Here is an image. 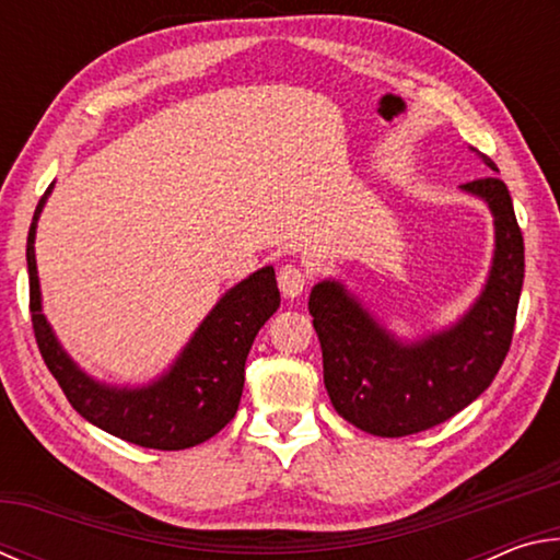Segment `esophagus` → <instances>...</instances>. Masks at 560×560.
<instances>
[{"instance_id": "obj_1", "label": "esophagus", "mask_w": 560, "mask_h": 560, "mask_svg": "<svg viewBox=\"0 0 560 560\" xmlns=\"http://www.w3.org/2000/svg\"><path fill=\"white\" fill-rule=\"evenodd\" d=\"M279 289L287 299H296L306 289V273L296 267H281L279 269Z\"/></svg>"}]
</instances>
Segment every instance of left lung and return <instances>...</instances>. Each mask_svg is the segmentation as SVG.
Returning a JSON list of instances; mask_svg holds the SVG:
<instances>
[{
    "label": "left lung",
    "mask_w": 560,
    "mask_h": 560,
    "mask_svg": "<svg viewBox=\"0 0 560 560\" xmlns=\"http://www.w3.org/2000/svg\"><path fill=\"white\" fill-rule=\"evenodd\" d=\"M477 155L497 170L487 155ZM459 189L489 207L494 254L479 296L454 324L407 340L340 279L311 289L308 311L324 350L328 397L343 420L368 434L405 438L450 420L487 390L509 353L524 287V236L514 202L499 177Z\"/></svg>",
    "instance_id": "1"
}]
</instances>
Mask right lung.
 Segmentation results:
<instances>
[{"label": "right lung", "mask_w": 560, "mask_h": 560, "mask_svg": "<svg viewBox=\"0 0 560 560\" xmlns=\"http://www.w3.org/2000/svg\"><path fill=\"white\" fill-rule=\"evenodd\" d=\"M54 183L36 205L26 240L30 303L42 358L73 410L103 432L150 450H187L214 438L236 415L244 390V363L259 328L279 308L273 267L234 283L195 328L167 371L140 385H116L89 375L66 353L44 316L36 269V226Z\"/></svg>", "instance_id": "obj_1"}]
</instances>
